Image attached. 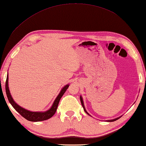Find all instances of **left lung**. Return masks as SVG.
Instances as JSON below:
<instances>
[{
	"label": "left lung",
	"mask_w": 146,
	"mask_h": 146,
	"mask_svg": "<svg viewBox=\"0 0 146 146\" xmlns=\"http://www.w3.org/2000/svg\"><path fill=\"white\" fill-rule=\"evenodd\" d=\"M80 100H81V104H82V107H83V108H84V110L85 111V112L86 113H87L88 115H90V114L88 113L87 112V111L86 110V109H85V108H84V103H83V100H82V96H80ZM91 116V115H90ZM121 117H118V118H115V119H113V120H106L107 121H110V122H111V121H116V120H117L118 119H119Z\"/></svg>",
	"instance_id": "left-lung-1"
}]
</instances>
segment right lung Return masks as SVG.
I'll list each match as a JSON object with an SVG mask.
<instances>
[{"instance_id":"add662e5","label":"right lung","mask_w":146,"mask_h":146,"mask_svg":"<svg viewBox=\"0 0 146 146\" xmlns=\"http://www.w3.org/2000/svg\"><path fill=\"white\" fill-rule=\"evenodd\" d=\"M69 84L65 85L64 87L62 89L60 93L58 94L57 97L56 98L54 102H53V105L51 108H50L48 110L46 111L41 112V111H31L27 110L25 108H22L21 106L17 105V104L14 102L13 98H12L9 90V86H8V74L7 76L6 81H5V92H6V94L8 98L9 102H10L11 105L13 106V108L16 110L26 120L31 121H43L48 120V119L51 118L52 116L55 113L57 109V107L58 105L59 102H60V98L63 96L65 92L66 91L67 88H69Z\"/></svg>"}]
</instances>
